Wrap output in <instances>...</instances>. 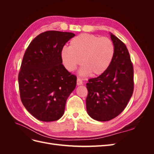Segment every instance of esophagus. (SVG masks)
Listing matches in <instances>:
<instances>
[{
    "label": "esophagus",
    "instance_id": "1",
    "mask_svg": "<svg viewBox=\"0 0 154 154\" xmlns=\"http://www.w3.org/2000/svg\"><path fill=\"white\" fill-rule=\"evenodd\" d=\"M82 84H83V81L81 80L80 78H77V85H82Z\"/></svg>",
    "mask_w": 154,
    "mask_h": 154
}]
</instances>
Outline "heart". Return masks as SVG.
<instances>
[{"label": "heart", "instance_id": "obj_1", "mask_svg": "<svg viewBox=\"0 0 154 154\" xmlns=\"http://www.w3.org/2000/svg\"><path fill=\"white\" fill-rule=\"evenodd\" d=\"M115 53L113 42L108 37L81 34L71 40L69 48H63L61 58L69 71H74L81 63V75L92 76L105 72L112 61Z\"/></svg>", "mask_w": 154, "mask_h": 154}]
</instances>
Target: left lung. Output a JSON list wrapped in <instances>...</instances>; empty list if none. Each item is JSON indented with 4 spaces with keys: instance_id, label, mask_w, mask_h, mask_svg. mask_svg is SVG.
I'll return each mask as SVG.
<instances>
[{
    "instance_id": "1",
    "label": "left lung",
    "mask_w": 154,
    "mask_h": 154,
    "mask_svg": "<svg viewBox=\"0 0 154 154\" xmlns=\"http://www.w3.org/2000/svg\"><path fill=\"white\" fill-rule=\"evenodd\" d=\"M115 53L110 66L100 76L88 80L86 107L95 120L115 118L127 106L134 91V68L128 51L118 37L110 33Z\"/></svg>"
}]
</instances>
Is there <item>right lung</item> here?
Returning a JSON list of instances; mask_svg holds the SVG:
<instances>
[{
	"label": "right lung",
	"mask_w": 154,
	"mask_h": 154,
	"mask_svg": "<svg viewBox=\"0 0 154 154\" xmlns=\"http://www.w3.org/2000/svg\"><path fill=\"white\" fill-rule=\"evenodd\" d=\"M75 36L72 32L48 31L31 41L18 73L20 99L35 118L49 122L64 114L66 101L76 85V76L62 64L61 51Z\"/></svg>",
	"instance_id": "1"
}]
</instances>
